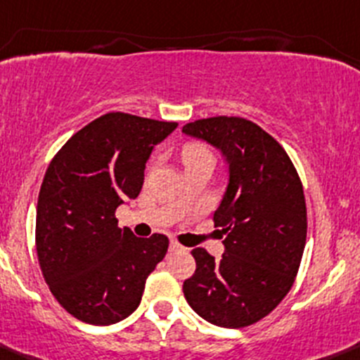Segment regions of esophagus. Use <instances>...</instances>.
<instances>
[{
	"instance_id": "esophagus-1",
	"label": "esophagus",
	"mask_w": 360,
	"mask_h": 360,
	"mask_svg": "<svg viewBox=\"0 0 360 360\" xmlns=\"http://www.w3.org/2000/svg\"><path fill=\"white\" fill-rule=\"evenodd\" d=\"M179 250H181V244L176 239H172V243H169V251H179Z\"/></svg>"
}]
</instances>
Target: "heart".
I'll return each instance as SVG.
<instances>
[{
    "label": "heart",
    "mask_w": 360,
    "mask_h": 360,
    "mask_svg": "<svg viewBox=\"0 0 360 360\" xmlns=\"http://www.w3.org/2000/svg\"><path fill=\"white\" fill-rule=\"evenodd\" d=\"M181 161H184L185 166H191L202 161L214 162V158L211 150L206 146H202V143H187L184 150H181Z\"/></svg>",
    "instance_id": "b5f03b06"
}]
</instances>
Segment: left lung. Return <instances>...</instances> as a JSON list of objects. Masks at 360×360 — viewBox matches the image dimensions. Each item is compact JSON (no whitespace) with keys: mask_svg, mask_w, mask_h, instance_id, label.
Here are the masks:
<instances>
[{"mask_svg":"<svg viewBox=\"0 0 360 360\" xmlns=\"http://www.w3.org/2000/svg\"><path fill=\"white\" fill-rule=\"evenodd\" d=\"M185 135L218 147L229 162V185L213 220L225 236L214 260L192 250L195 272L184 295L214 326L244 328L269 316L291 290L307 240V205L295 165L272 135L236 116L198 120Z\"/></svg>","mask_w":360,"mask_h":360,"instance_id":"1","label":"left lung"}]
</instances>
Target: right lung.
<instances>
[{
	"label": "right lung",
	"mask_w": 360,
	"mask_h": 360,
	"mask_svg": "<svg viewBox=\"0 0 360 360\" xmlns=\"http://www.w3.org/2000/svg\"><path fill=\"white\" fill-rule=\"evenodd\" d=\"M179 123L107 112L74 133L48 166L36 211V251L51 295L79 321L109 326L136 310L168 251L117 227L116 210L139 198L154 146Z\"/></svg>",
	"instance_id": "add662e5"
}]
</instances>
